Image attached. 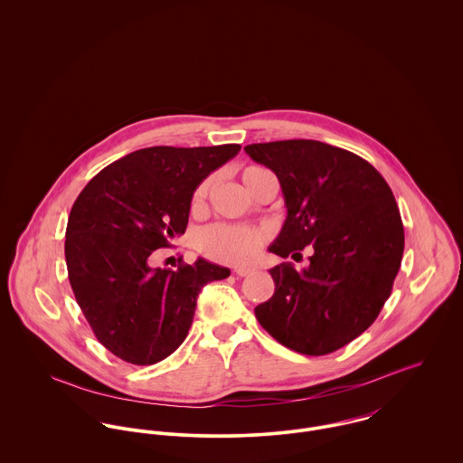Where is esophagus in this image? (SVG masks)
<instances>
[{
    "label": "esophagus",
    "instance_id": "esophagus-1",
    "mask_svg": "<svg viewBox=\"0 0 463 463\" xmlns=\"http://www.w3.org/2000/svg\"><path fill=\"white\" fill-rule=\"evenodd\" d=\"M253 272H255L253 267H237V269H235V274H237V276H250V274H253Z\"/></svg>",
    "mask_w": 463,
    "mask_h": 463
}]
</instances>
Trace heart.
Listing matches in <instances>:
<instances>
[{"mask_svg": "<svg viewBox=\"0 0 463 463\" xmlns=\"http://www.w3.org/2000/svg\"><path fill=\"white\" fill-rule=\"evenodd\" d=\"M262 167H246L242 171V182L248 187L250 180L262 173ZM208 182H203L193 196V208L199 210L208 194ZM265 233L260 228L233 226V224H212L201 230L198 235V250L208 259L224 264H248L251 262L264 244Z\"/></svg>", "mask_w": 463, "mask_h": 463, "instance_id": "obj_1", "label": "heart"}]
</instances>
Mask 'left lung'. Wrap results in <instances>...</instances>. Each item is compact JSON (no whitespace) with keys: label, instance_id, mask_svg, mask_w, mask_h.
<instances>
[{"label":"left lung","instance_id":"1","mask_svg":"<svg viewBox=\"0 0 463 463\" xmlns=\"http://www.w3.org/2000/svg\"><path fill=\"white\" fill-rule=\"evenodd\" d=\"M281 187L287 219L269 251L287 259L312 244L310 265L272 267L274 294L255 308L285 347L328 354L362 335L391 296L404 250L396 199L358 155L319 140L250 144Z\"/></svg>","mask_w":463,"mask_h":463}]
</instances>
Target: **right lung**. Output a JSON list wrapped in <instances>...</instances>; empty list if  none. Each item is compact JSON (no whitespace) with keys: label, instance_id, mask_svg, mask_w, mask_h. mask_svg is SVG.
Segmentation results:
<instances>
[{"label":"right lung","instance_id":"add662e5","mask_svg":"<svg viewBox=\"0 0 463 463\" xmlns=\"http://www.w3.org/2000/svg\"><path fill=\"white\" fill-rule=\"evenodd\" d=\"M239 151V144L144 147L99 171L74 201L69 283L96 338L118 358L135 365L167 358L189 333L201 288L230 276L204 259H180L175 270L149 262L185 233L199 184Z\"/></svg>","mask_w":463,"mask_h":463}]
</instances>
